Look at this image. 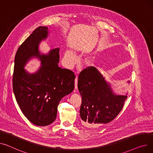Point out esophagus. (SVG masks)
<instances>
[{"label":"esophagus","mask_w":153,"mask_h":153,"mask_svg":"<svg viewBox=\"0 0 153 153\" xmlns=\"http://www.w3.org/2000/svg\"><path fill=\"white\" fill-rule=\"evenodd\" d=\"M77 81H78V78H77V76H76V77L75 79V88L76 89L77 88Z\"/></svg>","instance_id":"obj_1"}]
</instances>
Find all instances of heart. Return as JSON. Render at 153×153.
I'll return each mask as SVG.
<instances>
[{
    "label": "heart",
    "instance_id": "1",
    "mask_svg": "<svg viewBox=\"0 0 153 153\" xmlns=\"http://www.w3.org/2000/svg\"><path fill=\"white\" fill-rule=\"evenodd\" d=\"M79 50V48H76L75 50V52H78ZM63 62L65 66L68 68L71 69L72 68L74 65L76 63L77 59L76 55L73 52L70 50H66L63 55ZM87 64L89 63L88 62H87Z\"/></svg>",
    "mask_w": 153,
    "mask_h": 153
}]
</instances>
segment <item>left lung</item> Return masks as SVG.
<instances>
[{
    "label": "left lung",
    "mask_w": 153,
    "mask_h": 153,
    "mask_svg": "<svg viewBox=\"0 0 153 153\" xmlns=\"http://www.w3.org/2000/svg\"><path fill=\"white\" fill-rule=\"evenodd\" d=\"M77 87L82 96L81 123L87 128L110 123L119 114L127 98L114 94L110 84L93 66L81 71Z\"/></svg>",
    "instance_id": "obj_1"
}]
</instances>
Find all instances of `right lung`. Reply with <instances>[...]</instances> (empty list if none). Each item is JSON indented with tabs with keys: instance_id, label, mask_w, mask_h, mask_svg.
<instances>
[{
	"instance_id": "add662e5",
	"label": "right lung",
	"mask_w": 153,
	"mask_h": 153,
	"mask_svg": "<svg viewBox=\"0 0 153 153\" xmlns=\"http://www.w3.org/2000/svg\"><path fill=\"white\" fill-rule=\"evenodd\" d=\"M48 27L36 28L18 48L13 75V89L23 114L33 124L46 126L55 120L59 101L74 88L75 75L72 71L58 66V48L41 55L39 45L47 37ZM33 56L39 57L43 66L36 74H29L23 68Z\"/></svg>"
}]
</instances>
